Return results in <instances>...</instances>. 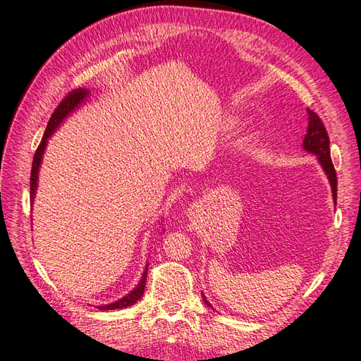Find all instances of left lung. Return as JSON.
<instances>
[{"instance_id":"8db88e82","label":"left lung","mask_w":361,"mask_h":361,"mask_svg":"<svg viewBox=\"0 0 361 361\" xmlns=\"http://www.w3.org/2000/svg\"><path fill=\"white\" fill-rule=\"evenodd\" d=\"M307 113H309V128H307V134H305V137H304L302 145H304L305 150L312 152V154H314V155H318L321 166L324 167L326 176H329V179H330L333 197L336 202L337 200V176H336V170H334L331 155H330L329 133H326V129L318 114L312 111L310 108H307ZM204 304L212 307L209 301H207L206 298H204Z\"/></svg>"}]
</instances>
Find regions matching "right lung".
I'll use <instances>...</instances> for the list:
<instances>
[{"instance_id":"1","label":"right lung","mask_w":361,"mask_h":361,"mask_svg":"<svg viewBox=\"0 0 361 361\" xmlns=\"http://www.w3.org/2000/svg\"><path fill=\"white\" fill-rule=\"evenodd\" d=\"M87 96V90L85 89H76V90H72L69 92L66 96L63 97L61 102L57 105L56 110H54L49 122H48V126L45 129V134H43V138L40 141V145L36 150L35 154V158H32V166H31V176H30V200L32 202V199H35V194H36V188H37V173H39V167H40V161H42V155L43 152H45V146H47V140L49 138V135L54 133V129H56L61 120L66 117L71 111L75 110V106H78ZM146 277H147V268L143 274V279H141V281L138 283V286L128 293L125 298L118 300L113 304H108V305H101V310H114V309H125V307H129V305L135 304L141 297H143L145 293V288H146Z\"/></svg>"}]
</instances>
